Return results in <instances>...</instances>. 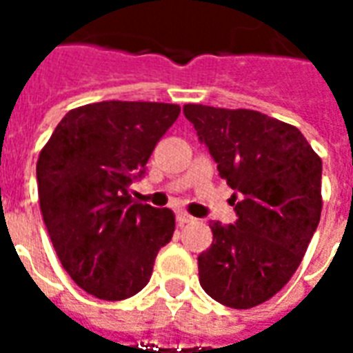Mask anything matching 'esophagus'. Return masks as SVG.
I'll return each instance as SVG.
<instances>
[{
	"instance_id": "34e87169",
	"label": "esophagus",
	"mask_w": 353,
	"mask_h": 353,
	"mask_svg": "<svg viewBox=\"0 0 353 353\" xmlns=\"http://www.w3.org/2000/svg\"><path fill=\"white\" fill-rule=\"evenodd\" d=\"M192 221H195V217L190 216L188 212H179V214H176V223H179L180 227H184L186 223H192Z\"/></svg>"
}]
</instances>
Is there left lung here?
Wrapping results in <instances>:
<instances>
[{
	"label": "left lung",
	"instance_id": "8db88e82",
	"mask_svg": "<svg viewBox=\"0 0 353 353\" xmlns=\"http://www.w3.org/2000/svg\"><path fill=\"white\" fill-rule=\"evenodd\" d=\"M184 115L236 192V223H210L199 283L221 305H261L290 281L316 230L322 160L296 126L259 111L186 104Z\"/></svg>",
	"mask_w": 353,
	"mask_h": 353
}]
</instances>
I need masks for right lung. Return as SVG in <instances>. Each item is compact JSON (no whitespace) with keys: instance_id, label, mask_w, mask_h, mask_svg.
<instances>
[{"instance_id":"right-lung-1","label":"right lung","mask_w":353,"mask_h":353,"mask_svg":"<svg viewBox=\"0 0 353 353\" xmlns=\"http://www.w3.org/2000/svg\"><path fill=\"white\" fill-rule=\"evenodd\" d=\"M179 115L180 105L163 102L79 105L42 147V219L66 274L94 298L139 292L173 238V210L132 203L128 188Z\"/></svg>"}]
</instances>
